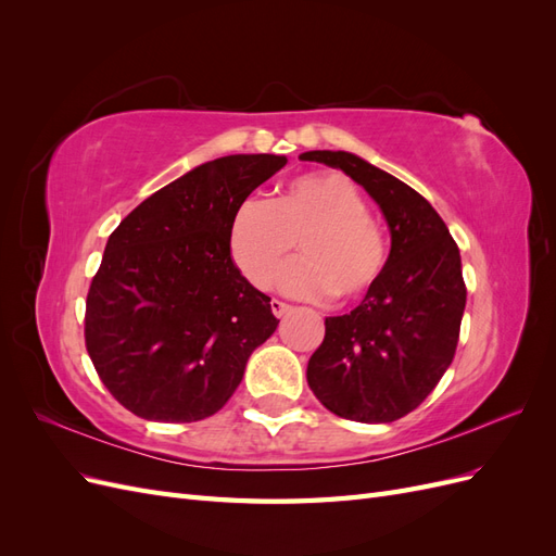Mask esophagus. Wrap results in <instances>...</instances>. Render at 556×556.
<instances>
[{"instance_id": "obj_1", "label": "esophagus", "mask_w": 556, "mask_h": 556, "mask_svg": "<svg viewBox=\"0 0 556 556\" xmlns=\"http://www.w3.org/2000/svg\"><path fill=\"white\" fill-rule=\"evenodd\" d=\"M271 311H274L276 317H285V315H288V313L292 311V306H290V304H282V301L274 299V301H271Z\"/></svg>"}]
</instances>
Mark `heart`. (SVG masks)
<instances>
[{"mask_svg": "<svg viewBox=\"0 0 556 556\" xmlns=\"http://www.w3.org/2000/svg\"><path fill=\"white\" fill-rule=\"evenodd\" d=\"M227 243L233 264L257 290L271 288L294 243L301 260L280 288L319 299L357 301L371 292L387 266V239L366 211L364 194L341 174H304L271 204L245 199L233 211Z\"/></svg>", "mask_w": 556, "mask_h": 556, "instance_id": "heart-1", "label": "heart"}]
</instances>
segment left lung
Instances as JSON below:
<instances>
[{
  "instance_id": "8db88e82",
  "label": "left lung",
  "mask_w": 556,
  "mask_h": 556,
  "mask_svg": "<svg viewBox=\"0 0 556 556\" xmlns=\"http://www.w3.org/2000/svg\"><path fill=\"white\" fill-rule=\"evenodd\" d=\"M301 160L359 182L392 237L376 288L355 311L325 319L308 384L333 415L394 422L433 392L457 350L466 308L459 248L429 201L392 174L345 150H308Z\"/></svg>"
}]
</instances>
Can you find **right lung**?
I'll list each match as a JSON object with an SVG mask.
<instances>
[{"instance_id":"obj_1","label":"right lung","mask_w":556,"mask_h":556,"mask_svg":"<svg viewBox=\"0 0 556 556\" xmlns=\"http://www.w3.org/2000/svg\"><path fill=\"white\" fill-rule=\"evenodd\" d=\"M285 155L199 164L134 208L109 237L86 304V348L106 390L150 422L220 410L252 350L278 327L271 299L241 276L227 233Z\"/></svg>"}]
</instances>
